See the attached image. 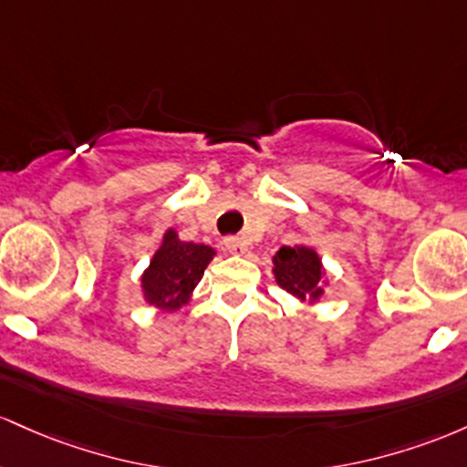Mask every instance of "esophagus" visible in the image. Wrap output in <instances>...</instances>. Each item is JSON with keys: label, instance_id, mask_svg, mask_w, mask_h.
<instances>
[{"label": "esophagus", "instance_id": "34e87169", "mask_svg": "<svg viewBox=\"0 0 467 467\" xmlns=\"http://www.w3.org/2000/svg\"><path fill=\"white\" fill-rule=\"evenodd\" d=\"M223 243L232 254H244V251H247V243H244V238H240V235H227Z\"/></svg>", "mask_w": 467, "mask_h": 467}]
</instances>
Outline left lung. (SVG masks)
I'll use <instances>...</instances> for the list:
<instances>
[{
    "mask_svg": "<svg viewBox=\"0 0 467 467\" xmlns=\"http://www.w3.org/2000/svg\"><path fill=\"white\" fill-rule=\"evenodd\" d=\"M274 274L277 285L286 289L291 296L300 297H317L319 280H322V265H319L317 254L306 247H282L274 258Z\"/></svg>",
    "mask_w": 467,
    "mask_h": 467,
    "instance_id": "1",
    "label": "left lung"
}]
</instances>
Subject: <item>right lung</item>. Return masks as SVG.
Instances as JSON below:
<instances>
[{"mask_svg": "<svg viewBox=\"0 0 467 467\" xmlns=\"http://www.w3.org/2000/svg\"><path fill=\"white\" fill-rule=\"evenodd\" d=\"M212 258V247L181 243L174 229H170L143 275L145 300L163 311L181 308L190 302V293L205 274Z\"/></svg>", "mask_w": 467, "mask_h": 467, "instance_id": "add662e5", "label": "right lung"}]
</instances>
